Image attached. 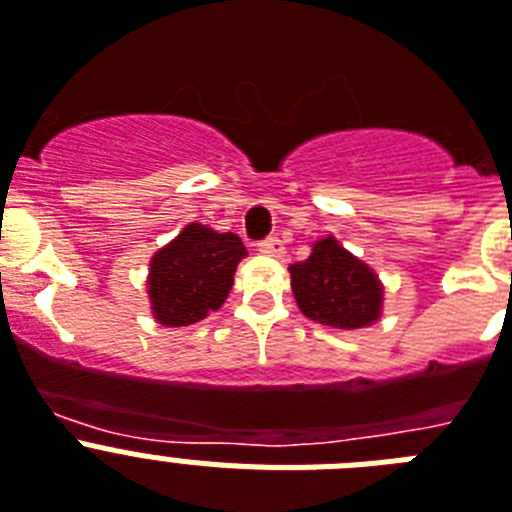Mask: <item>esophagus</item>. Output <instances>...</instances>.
I'll use <instances>...</instances> for the list:
<instances>
[{
	"label": "esophagus",
	"mask_w": 512,
	"mask_h": 512,
	"mask_svg": "<svg viewBox=\"0 0 512 512\" xmlns=\"http://www.w3.org/2000/svg\"><path fill=\"white\" fill-rule=\"evenodd\" d=\"M259 251L266 253V256H282L285 253V243L279 238H266L259 243Z\"/></svg>",
	"instance_id": "1"
}]
</instances>
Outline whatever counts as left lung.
<instances>
[{
	"mask_svg": "<svg viewBox=\"0 0 512 512\" xmlns=\"http://www.w3.org/2000/svg\"><path fill=\"white\" fill-rule=\"evenodd\" d=\"M290 279L295 303L310 321L331 329H365L381 318V279L334 235L316 240L308 259L290 266Z\"/></svg>",
	"mask_w": 512,
	"mask_h": 512,
	"instance_id": "left-lung-1",
	"label": "left lung"
}]
</instances>
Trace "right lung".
Instances as JSON below:
<instances>
[{
  "label": "right lung",
  "mask_w": 512,
  "mask_h": 512,
  "mask_svg": "<svg viewBox=\"0 0 512 512\" xmlns=\"http://www.w3.org/2000/svg\"><path fill=\"white\" fill-rule=\"evenodd\" d=\"M246 256L235 233H217L191 222L152 256L147 295L152 316L163 326H191L225 303L233 274Z\"/></svg>",
  "instance_id": "right-lung-1"
}]
</instances>
